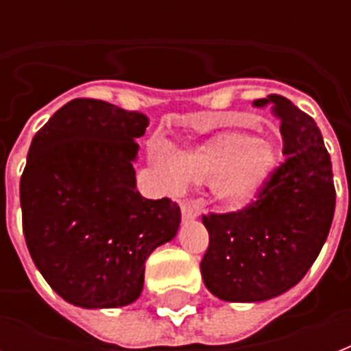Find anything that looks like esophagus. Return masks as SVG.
<instances>
[{"instance_id":"34e87169","label":"esophagus","mask_w":351,"mask_h":351,"mask_svg":"<svg viewBox=\"0 0 351 351\" xmlns=\"http://www.w3.org/2000/svg\"><path fill=\"white\" fill-rule=\"evenodd\" d=\"M182 219L193 220L198 217V206L193 202H182Z\"/></svg>"}]
</instances>
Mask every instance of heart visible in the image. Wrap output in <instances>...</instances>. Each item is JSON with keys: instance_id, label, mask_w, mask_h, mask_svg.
<instances>
[{"instance_id": "1", "label": "heart", "mask_w": 351, "mask_h": 351, "mask_svg": "<svg viewBox=\"0 0 351 351\" xmlns=\"http://www.w3.org/2000/svg\"><path fill=\"white\" fill-rule=\"evenodd\" d=\"M275 164L277 149L269 140L242 131H222L176 153L173 164L162 160L158 167L169 184H211L215 202L234 211L258 197Z\"/></svg>"}]
</instances>
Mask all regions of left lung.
<instances>
[{
  "label": "left lung",
  "instance_id": "left-lung-1",
  "mask_svg": "<svg viewBox=\"0 0 351 351\" xmlns=\"http://www.w3.org/2000/svg\"><path fill=\"white\" fill-rule=\"evenodd\" d=\"M253 106H271L284 160L250 206L202 215L204 284L230 302H261L293 288L321 253L335 211L332 160L315 120L278 95Z\"/></svg>",
  "mask_w": 351,
  "mask_h": 351
}]
</instances>
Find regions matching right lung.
Segmentation results:
<instances>
[{
	"instance_id": "obj_1",
	"label": "right lung",
	"mask_w": 351,
	"mask_h": 351,
	"mask_svg": "<svg viewBox=\"0 0 351 351\" xmlns=\"http://www.w3.org/2000/svg\"><path fill=\"white\" fill-rule=\"evenodd\" d=\"M149 118L93 98L36 132L21 182L27 247L49 286L82 308H118L143 288L145 261L175 239L180 208L136 189V138Z\"/></svg>"
}]
</instances>
